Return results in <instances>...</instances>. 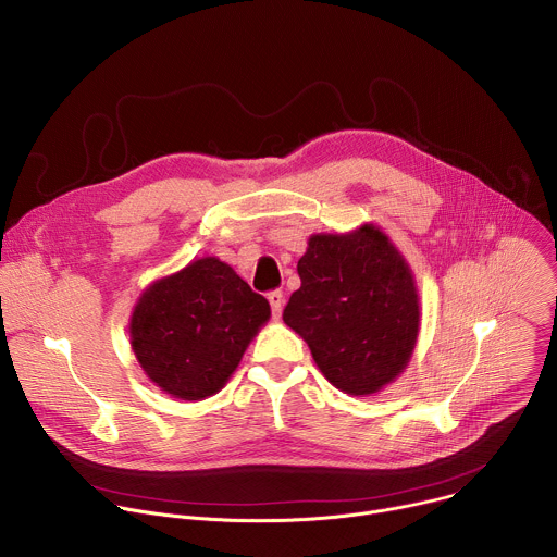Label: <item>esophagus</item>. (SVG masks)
<instances>
[{
    "instance_id": "esophagus-1",
    "label": "esophagus",
    "mask_w": 557,
    "mask_h": 557,
    "mask_svg": "<svg viewBox=\"0 0 557 557\" xmlns=\"http://www.w3.org/2000/svg\"><path fill=\"white\" fill-rule=\"evenodd\" d=\"M269 301H271V308H273V317H275V320H280L282 308H284V293L282 290L269 293Z\"/></svg>"
}]
</instances>
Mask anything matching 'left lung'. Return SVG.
Masks as SVG:
<instances>
[{
  "instance_id": "obj_1",
  "label": "left lung",
  "mask_w": 557,
  "mask_h": 557,
  "mask_svg": "<svg viewBox=\"0 0 557 557\" xmlns=\"http://www.w3.org/2000/svg\"><path fill=\"white\" fill-rule=\"evenodd\" d=\"M297 273L301 286L284 324L337 389L370 396L401 376L417 348L421 304L406 256L381 226L312 233Z\"/></svg>"
}]
</instances>
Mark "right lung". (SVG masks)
Segmentation results:
<instances>
[{
  "mask_svg": "<svg viewBox=\"0 0 557 557\" xmlns=\"http://www.w3.org/2000/svg\"><path fill=\"white\" fill-rule=\"evenodd\" d=\"M269 320V301L226 262L205 256L143 288L129 317V346L156 387L202 401L226 385Z\"/></svg>",
  "mask_w": 557,
  "mask_h": 557,
  "instance_id": "obj_1",
  "label": "right lung"
}]
</instances>
